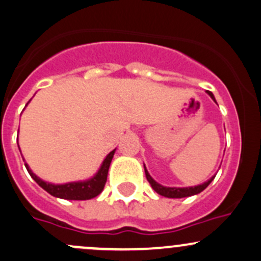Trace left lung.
<instances>
[{"mask_svg":"<svg viewBox=\"0 0 261 261\" xmlns=\"http://www.w3.org/2000/svg\"><path fill=\"white\" fill-rule=\"evenodd\" d=\"M206 92H207V95H209L210 97L216 102L213 92H210V91H206ZM144 169H145V175H146V179L150 182V185H151V188L153 189V190H155L159 195L170 197V199H181V197L196 195V194L201 193L202 190H205V189L209 186V184L211 182V181L214 180V177H215V176L210 177V179L207 181H205L204 184H200V185H197V186H191V188H166V186H163V185H160L159 182H156V181L153 180L151 176H150L149 171H147L145 165H144Z\"/></svg>","mask_w":261,"mask_h":261,"instance_id":"left-lung-1","label":"left lung"}]
</instances>
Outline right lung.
<instances>
[{
    "label": "right lung",
    "mask_w": 261,
    "mask_h": 261,
    "mask_svg": "<svg viewBox=\"0 0 261 261\" xmlns=\"http://www.w3.org/2000/svg\"><path fill=\"white\" fill-rule=\"evenodd\" d=\"M115 151H116V149L112 150V151L106 156L102 165L100 166L98 171L96 172L91 179L85 181H76V182L60 184V185L46 182V181L41 180L40 177L36 176V175L31 171V169H30L27 164H24V166H26L27 171L31 175L32 179L36 181L43 190H46L48 194H51L52 196L66 200H90L92 199V197L97 196L98 194H101V191L103 190V186H105L106 180H108L110 164H111Z\"/></svg>",
    "instance_id": "obj_1"
}]
</instances>
